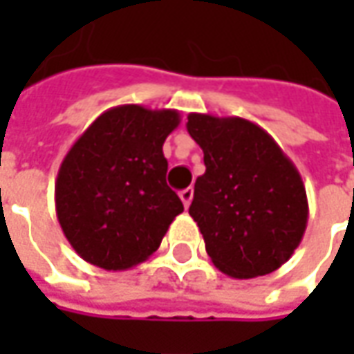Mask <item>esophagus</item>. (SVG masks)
I'll use <instances>...</instances> for the list:
<instances>
[{
	"instance_id": "obj_1",
	"label": "esophagus",
	"mask_w": 354,
	"mask_h": 354,
	"mask_svg": "<svg viewBox=\"0 0 354 354\" xmlns=\"http://www.w3.org/2000/svg\"><path fill=\"white\" fill-rule=\"evenodd\" d=\"M179 197H181V201H183L185 207H189V205H191V201H193V189H191V187H187V189H183V191L179 193Z\"/></svg>"
}]
</instances>
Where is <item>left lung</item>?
I'll return each instance as SVG.
<instances>
[{
    "label": "left lung",
    "mask_w": 354,
    "mask_h": 354,
    "mask_svg": "<svg viewBox=\"0 0 354 354\" xmlns=\"http://www.w3.org/2000/svg\"><path fill=\"white\" fill-rule=\"evenodd\" d=\"M205 153L189 214L212 264L248 279L276 272L299 246L309 216L306 185L274 138L244 118L189 114Z\"/></svg>",
    "instance_id": "8db88e82"
}]
</instances>
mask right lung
Returning a JSON list of instances; mask_svg holds the SVG:
<instances>
[{"label":"right lung","mask_w":354,"mask_h":354,"mask_svg":"<svg viewBox=\"0 0 354 354\" xmlns=\"http://www.w3.org/2000/svg\"><path fill=\"white\" fill-rule=\"evenodd\" d=\"M177 110L124 104L73 143L55 181V207L75 252L102 270H129L159 248L183 203L165 183L163 143Z\"/></svg>","instance_id":"right-lung-1"}]
</instances>
